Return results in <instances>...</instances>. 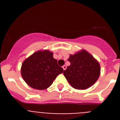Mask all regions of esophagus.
<instances>
[{
  "mask_svg": "<svg viewBox=\"0 0 120 120\" xmlns=\"http://www.w3.org/2000/svg\"><path fill=\"white\" fill-rule=\"evenodd\" d=\"M62 68H63L64 70H66V68H67L66 65H63V66H62Z\"/></svg>",
  "mask_w": 120,
  "mask_h": 120,
  "instance_id": "34e87169",
  "label": "esophagus"
}]
</instances>
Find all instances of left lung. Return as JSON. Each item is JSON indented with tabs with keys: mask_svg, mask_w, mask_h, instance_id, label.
Here are the masks:
<instances>
[{
	"mask_svg": "<svg viewBox=\"0 0 120 120\" xmlns=\"http://www.w3.org/2000/svg\"><path fill=\"white\" fill-rule=\"evenodd\" d=\"M70 65L64 71V75L72 87L86 90L96 83L100 75L99 62L84 49L70 55Z\"/></svg>",
	"mask_w": 120,
	"mask_h": 120,
	"instance_id": "1",
	"label": "left lung"
}]
</instances>
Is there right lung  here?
I'll return each instance as SVG.
<instances>
[{"label": "right lung", "instance_id": "right-lung-1", "mask_svg": "<svg viewBox=\"0 0 120 120\" xmlns=\"http://www.w3.org/2000/svg\"><path fill=\"white\" fill-rule=\"evenodd\" d=\"M53 53L49 50L37 51L26 58L21 67L22 78L29 86L36 90L48 88L57 76L63 73Z\"/></svg>", "mask_w": 120, "mask_h": 120}]
</instances>
